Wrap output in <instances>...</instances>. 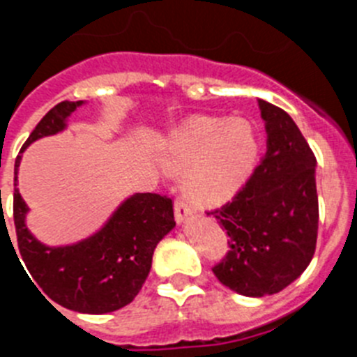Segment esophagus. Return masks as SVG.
Segmentation results:
<instances>
[{
    "mask_svg": "<svg viewBox=\"0 0 357 357\" xmlns=\"http://www.w3.org/2000/svg\"><path fill=\"white\" fill-rule=\"evenodd\" d=\"M195 209L191 207V204H189L188 200H184V198H176L175 202V220L176 223H182L185 222L189 216H193Z\"/></svg>",
    "mask_w": 357,
    "mask_h": 357,
    "instance_id": "34e87169",
    "label": "esophagus"
}]
</instances>
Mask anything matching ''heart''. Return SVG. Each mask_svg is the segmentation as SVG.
Instances as JSON below:
<instances>
[{"instance_id": "obj_1", "label": "heart", "mask_w": 357, "mask_h": 357, "mask_svg": "<svg viewBox=\"0 0 357 357\" xmlns=\"http://www.w3.org/2000/svg\"><path fill=\"white\" fill-rule=\"evenodd\" d=\"M160 155L169 169H185L189 198L218 204L248 181L259 157V141L250 123L197 116L169 132Z\"/></svg>"}]
</instances>
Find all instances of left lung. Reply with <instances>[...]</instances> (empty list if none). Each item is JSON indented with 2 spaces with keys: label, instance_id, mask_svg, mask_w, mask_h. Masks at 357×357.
<instances>
[{
  "label": "left lung",
  "instance_id": "obj_1",
  "mask_svg": "<svg viewBox=\"0 0 357 357\" xmlns=\"http://www.w3.org/2000/svg\"><path fill=\"white\" fill-rule=\"evenodd\" d=\"M266 151L232 200L207 211L225 229L229 250L216 279L245 296L289 286L311 263L318 236L317 157L288 112L259 100Z\"/></svg>",
  "mask_w": 357,
  "mask_h": 357
}]
</instances>
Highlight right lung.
I'll list each match as a JSON object with an SVG mask.
<instances>
[{
  "mask_svg": "<svg viewBox=\"0 0 357 357\" xmlns=\"http://www.w3.org/2000/svg\"><path fill=\"white\" fill-rule=\"evenodd\" d=\"M78 105L82 102L56 103L37 123L21 151L39 137L61 132L68 116ZM19 162L21 155L15 159L14 185H17ZM26 211V204L15 188V236L30 280H36L55 304L89 314L110 313L134 301L150 273L157 243L175 227L172 198L137 193L123 202L100 232L71 247L52 248L30 234L24 225Z\"/></svg>",
  "mask_w": 357,
  "mask_h": 357,
  "instance_id": "obj_1",
  "label": "right lung"
}]
</instances>
